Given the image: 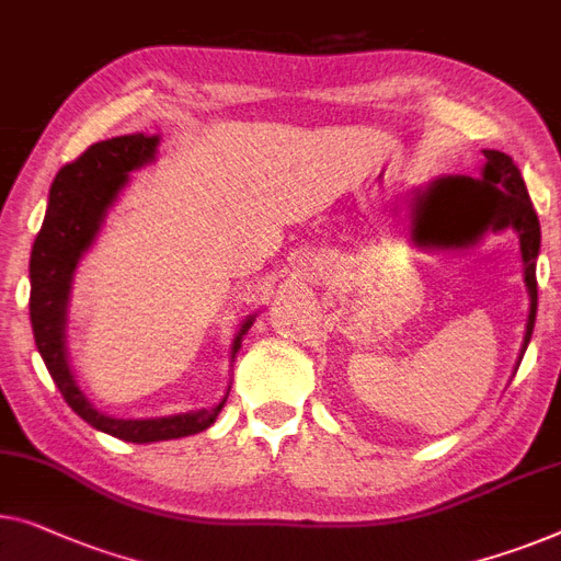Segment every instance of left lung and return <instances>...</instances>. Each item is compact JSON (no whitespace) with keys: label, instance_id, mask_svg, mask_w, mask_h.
<instances>
[{"label":"left lung","instance_id":"8db88e82","mask_svg":"<svg viewBox=\"0 0 561 561\" xmlns=\"http://www.w3.org/2000/svg\"><path fill=\"white\" fill-rule=\"evenodd\" d=\"M483 180H466V176H448L437 180L430 186L427 194L420 197V213L433 215L437 220L456 222L466 234H478L485 227L501 230V227H514L522 240L524 257V280L529 286L531 311L526 323L524 348L529 346L534 321H537V255H539V217L534 213L529 192L522 180V172L514 159L503 151L485 149Z\"/></svg>","mask_w":561,"mask_h":561}]
</instances>
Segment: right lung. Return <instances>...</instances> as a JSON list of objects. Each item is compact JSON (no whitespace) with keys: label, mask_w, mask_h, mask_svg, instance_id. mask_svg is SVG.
<instances>
[{"label":"right lung","mask_w":561,"mask_h":561,"mask_svg":"<svg viewBox=\"0 0 561 561\" xmlns=\"http://www.w3.org/2000/svg\"><path fill=\"white\" fill-rule=\"evenodd\" d=\"M157 144V136H116V139L88 146L76 161L65 164L50 186L45 222L39 227L30 257V321L47 371L65 402L88 425L126 443H157L197 435L213 425L225 404L222 400L215 410L159 420H116L91 408L85 394L76 387L68 359H65L62 327L72 271L93 242L121 186L128 182V172L153 159ZM250 327H253V319L242 323L240 334L234 336L232 354H238L240 341Z\"/></svg>","instance_id":"right-lung-1"}]
</instances>
